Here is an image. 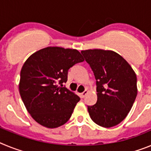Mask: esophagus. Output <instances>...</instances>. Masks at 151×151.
I'll return each mask as SVG.
<instances>
[{
    "instance_id": "1",
    "label": "esophagus",
    "mask_w": 151,
    "mask_h": 151,
    "mask_svg": "<svg viewBox=\"0 0 151 151\" xmlns=\"http://www.w3.org/2000/svg\"><path fill=\"white\" fill-rule=\"evenodd\" d=\"M87 93H88V91L87 90L84 91L82 92V93H81V97H82V98H83V97H85V95L87 94Z\"/></svg>"
}]
</instances>
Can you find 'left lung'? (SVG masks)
Masks as SVG:
<instances>
[{
  "label": "left lung",
  "instance_id": "1",
  "mask_svg": "<svg viewBox=\"0 0 151 151\" xmlns=\"http://www.w3.org/2000/svg\"><path fill=\"white\" fill-rule=\"evenodd\" d=\"M81 53L94 73L97 85V103L88 106L91 119L102 127L115 126L127 116L135 101V73L123 57L112 50Z\"/></svg>",
  "mask_w": 151,
  "mask_h": 151
}]
</instances>
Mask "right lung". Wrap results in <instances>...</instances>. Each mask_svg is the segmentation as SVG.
<instances>
[{
	"mask_svg": "<svg viewBox=\"0 0 151 151\" xmlns=\"http://www.w3.org/2000/svg\"><path fill=\"white\" fill-rule=\"evenodd\" d=\"M84 60L77 50L47 47L34 53L23 64L19 94L26 110L40 125L54 129L71 117L80 98L63 84L67 82L69 69Z\"/></svg>",
	"mask_w": 151,
	"mask_h": 151,
	"instance_id": "obj_1",
	"label": "right lung"
}]
</instances>
